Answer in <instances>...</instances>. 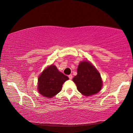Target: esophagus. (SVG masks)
Here are the masks:
<instances>
[{"label": "esophagus", "instance_id": "obj_1", "mask_svg": "<svg viewBox=\"0 0 133 133\" xmlns=\"http://www.w3.org/2000/svg\"><path fill=\"white\" fill-rule=\"evenodd\" d=\"M68 77H69V78L70 79H72V78H73V76H72L71 74H70V75H69V76H68Z\"/></svg>", "mask_w": 133, "mask_h": 133}]
</instances>
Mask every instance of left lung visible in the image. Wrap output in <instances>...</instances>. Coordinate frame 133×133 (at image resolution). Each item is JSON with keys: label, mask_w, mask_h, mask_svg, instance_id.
Here are the masks:
<instances>
[{"label": "left lung", "mask_w": 133, "mask_h": 133, "mask_svg": "<svg viewBox=\"0 0 133 133\" xmlns=\"http://www.w3.org/2000/svg\"><path fill=\"white\" fill-rule=\"evenodd\" d=\"M78 90L85 96L98 93L101 90L103 82L99 71L88 61L80 62L77 69V75L73 79Z\"/></svg>", "instance_id": "8db88e82"}]
</instances>
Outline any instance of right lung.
<instances>
[{"label": "right lung", "instance_id": "right-lung-1", "mask_svg": "<svg viewBox=\"0 0 133 133\" xmlns=\"http://www.w3.org/2000/svg\"><path fill=\"white\" fill-rule=\"evenodd\" d=\"M69 79L54 65L48 66L39 75L38 90L46 98H52L61 91L63 83Z\"/></svg>", "mask_w": 133, "mask_h": 133}]
</instances>
